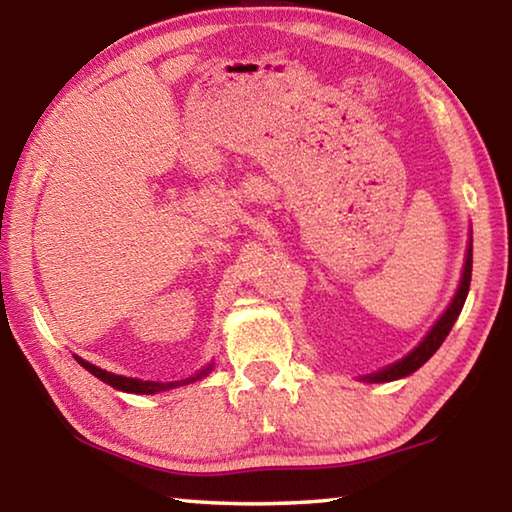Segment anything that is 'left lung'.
I'll return each mask as SVG.
<instances>
[{"mask_svg": "<svg viewBox=\"0 0 512 512\" xmlns=\"http://www.w3.org/2000/svg\"><path fill=\"white\" fill-rule=\"evenodd\" d=\"M470 282H472V241H470V248H467V259H465V268H463V280H461V287H458L456 296L452 300V305L447 307V311L436 325L431 327V332L424 336V341L415 348L413 352L406 354L402 361L393 363V366H388L379 372H372V375L363 377L366 381H372V384H381V381H393V379H400L411 375V372L418 370L420 366H424L436 350L443 345V341L447 339V334L452 332V327L456 323L458 314H461V309L465 305V298H467V291H470Z\"/></svg>", "mask_w": 512, "mask_h": 512, "instance_id": "left-lung-1", "label": "left lung"}]
</instances>
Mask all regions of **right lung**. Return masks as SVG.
<instances>
[{
  "label": "right lung",
  "mask_w": 512,
  "mask_h": 512,
  "mask_svg": "<svg viewBox=\"0 0 512 512\" xmlns=\"http://www.w3.org/2000/svg\"><path fill=\"white\" fill-rule=\"evenodd\" d=\"M74 359L79 361L85 370L92 372L94 377L101 379L103 384H110L112 388H117V391H126V393H144V395H153V393L167 391V388H173V386L189 384V381L201 379L203 375H207V372L212 370V366H207L203 372H198L196 377H189V379H185V381H176V384H173V381H171V384H160V381H142V379H133V377L112 375V372H106V370H101V368H97V366H92V363H88V361L81 359V357H74Z\"/></svg>",
  "instance_id": "add662e5"
}]
</instances>
